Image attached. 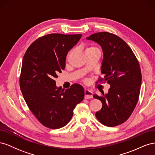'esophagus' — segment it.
<instances>
[{
    "instance_id": "esophagus-1",
    "label": "esophagus",
    "mask_w": 155,
    "mask_h": 155,
    "mask_svg": "<svg viewBox=\"0 0 155 155\" xmlns=\"http://www.w3.org/2000/svg\"><path fill=\"white\" fill-rule=\"evenodd\" d=\"M92 92L89 90V89L85 88V99H91V98H92Z\"/></svg>"
}]
</instances>
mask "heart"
Returning <instances> with one entry per match:
<instances>
[{
    "instance_id": "obj_1",
    "label": "heart",
    "mask_w": 155,
    "mask_h": 155,
    "mask_svg": "<svg viewBox=\"0 0 155 155\" xmlns=\"http://www.w3.org/2000/svg\"><path fill=\"white\" fill-rule=\"evenodd\" d=\"M98 50V49L97 48H96V47H94V46H91V47L87 48L86 50H85V51H88V50Z\"/></svg>"
}]
</instances>
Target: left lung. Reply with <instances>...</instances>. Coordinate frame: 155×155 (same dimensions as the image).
I'll use <instances>...</instances> for the list:
<instances>
[{
    "instance_id": "left-lung-1",
    "label": "left lung",
    "mask_w": 155,
    "mask_h": 155,
    "mask_svg": "<svg viewBox=\"0 0 155 155\" xmlns=\"http://www.w3.org/2000/svg\"><path fill=\"white\" fill-rule=\"evenodd\" d=\"M87 39L99 44L104 59L99 81H107L110 87L106 94H94L102 108L96 112L100 122L108 127L124 123L132 114L138 101L142 74L138 59L133 50L120 37L109 32H98Z\"/></svg>"
}]
</instances>
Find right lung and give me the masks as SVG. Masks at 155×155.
Listing matches in <instances>:
<instances>
[{"mask_svg":"<svg viewBox=\"0 0 155 155\" xmlns=\"http://www.w3.org/2000/svg\"><path fill=\"white\" fill-rule=\"evenodd\" d=\"M81 34H51L35 40L22 59L20 88L30 110L44 126L59 129L66 125L76 106L85 96L83 87L74 84L63 90L57 87L55 78L65 68L68 51Z\"/></svg>","mask_w":155,"mask_h":155,"instance_id":"add662e5","label":"right lung"}]
</instances>
